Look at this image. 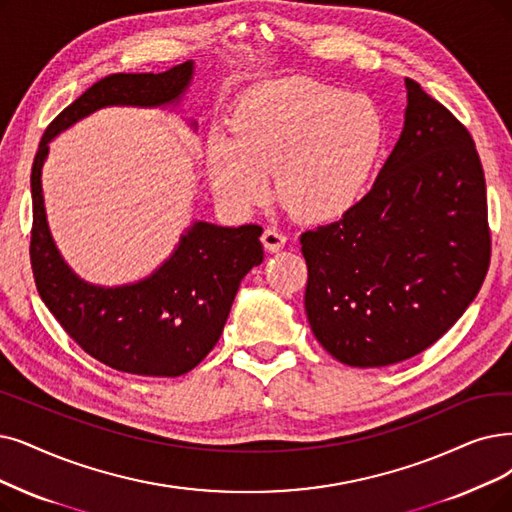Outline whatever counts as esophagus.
Segmentation results:
<instances>
[{"instance_id": "obj_1", "label": "esophagus", "mask_w": 512, "mask_h": 512, "mask_svg": "<svg viewBox=\"0 0 512 512\" xmlns=\"http://www.w3.org/2000/svg\"><path fill=\"white\" fill-rule=\"evenodd\" d=\"M285 241H288V237H285L279 229H275V227H269V229H264V233H262V243H264V248H267L269 252H279L283 245H285Z\"/></svg>"}]
</instances>
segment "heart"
I'll return each instance as SVG.
<instances>
[{"label":"heart","instance_id":"1","mask_svg":"<svg viewBox=\"0 0 512 512\" xmlns=\"http://www.w3.org/2000/svg\"><path fill=\"white\" fill-rule=\"evenodd\" d=\"M231 136L214 130L206 170L220 201L252 210L267 197L304 220H334L363 197L384 142V121L370 98L306 77L245 92L229 117Z\"/></svg>","mask_w":512,"mask_h":512}]
</instances>
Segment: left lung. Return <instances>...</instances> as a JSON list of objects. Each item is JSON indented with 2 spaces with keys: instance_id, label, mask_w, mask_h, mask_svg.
I'll use <instances>...</instances> for the list:
<instances>
[{
  "instance_id": "1",
  "label": "left lung",
  "mask_w": 512,
  "mask_h": 512,
  "mask_svg": "<svg viewBox=\"0 0 512 512\" xmlns=\"http://www.w3.org/2000/svg\"><path fill=\"white\" fill-rule=\"evenodd\" d=\"M403 132L370 193L300 235L304 309L323 349L384 367L435 344L479 294L492 258L475 140L405 77Z\"/></svg>"
}]
</instances>
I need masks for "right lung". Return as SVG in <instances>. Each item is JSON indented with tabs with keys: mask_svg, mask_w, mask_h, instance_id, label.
<instances>
[{
	"mask_svg": "<svg viewBox=\"0 0 512 512\" xmlns=\"http://www.w3.org/2000/svg\"><path fill=\"white\" fill-rule=\"evenodd\" d=\"M191 77V60L166 73L102 77L58 113L33 159L29 254L37 292L81 349L117 372L176 378L206 359L227 323L241 279L264 258L262 227L195 222L151 277L119 288L86 283L67 267L48 229L42 195L48 142L102 107L170 105L187 90Z\"/></svg>",
	"mask_w": 512,
	"mask_h": 512,
	"instance_id": "right-lung-1",
	"label": "right lung"
}]
</instances>
